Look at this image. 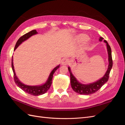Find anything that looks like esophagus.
<instances>
[{"mask_svg": "<svg viewBox=\"0 0 125 125\" xmlns=\"http://www.w3.org/2000/svg\"><path fill=\"white\" fill-rule=\"evenodd\" d=\"M69 60L67 59H63L62 60V65H67L69 63Z\"/></svg>", "mask_w": 125, "mask_h": 125, "instance_id": "1", "label": "esophagus"}]
</instances>
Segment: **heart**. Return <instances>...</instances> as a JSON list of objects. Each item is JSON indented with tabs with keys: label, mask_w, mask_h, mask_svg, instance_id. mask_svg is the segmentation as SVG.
Returning <instances> with one entry per match:
<instances>
[{
	"label": "heart",
	"mask_w": 125,
	"mask_h": 125,
	"mask_svg": "<svg viewBox=\"0 0 125 125\" xmlns=\"http://www.w3.org/2000/svg\"><path fill=\"white\" fill-rule=\"evenodd\" d=\"M80 39H81L82 41H86V40L87 41H86V42H88V40H87V39H88V38H87V36H86V35H82V36L80 37ZM87 45H88V44H87V43H86L85 44V46H86Z\"/></svg>",
	"instance_id": "heart-1"
}]
</instances>
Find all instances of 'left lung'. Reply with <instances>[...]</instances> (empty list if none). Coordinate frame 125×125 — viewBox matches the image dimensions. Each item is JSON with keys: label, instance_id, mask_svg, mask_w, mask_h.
Masks as SVG:
<instances>
[{"label": "left lung", "instance_id": "1", "mask_svg": "<svg viewBox=\"0 0 125 125\" xmlns=\"http://www.w3.org/2000/svg\"><path fill=\"white\" fill-rule=\"evenodd\" d=\"M104 40L103 37H100L99 41L100 42ZM104 42L106 44L107 52L108 55V62L109 64L108 66L107 70L104 76L100 80L97 81L92 83L83 84L79 82L77 79L74 77V75L71 73L70 68L68 67V70L70 75V83L72 89L74 92L77 93L83 94V95H90V94H93L97 92L101 87L103 86L109 78V73H110L111 69L113 66V60L112 57V51L110 46L108 44L106 40H104Z\"/></svg>", "mask_w": 125, "mask_h": 125}]
</instances>
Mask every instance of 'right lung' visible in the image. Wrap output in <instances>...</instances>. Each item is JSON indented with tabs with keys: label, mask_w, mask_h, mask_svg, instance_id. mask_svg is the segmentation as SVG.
<instances>
[{
	"label": "right lung",
	"mask_w": 125,
	"mask_h": 125,
	"mask_svg": "<svg viewBox=\"0 0 125 125\" xmlns=\"http://www.w3.org/2000/svg\"><path fill=\"white\" fill-rule=\"evenodd\" d=\"M37 32L35 30H32V31H30L27 33L25 34L24 35L22 36L21 37H20L19 39L18 40L16 44L15 45L14 51L16 50V49L19 46V45L27 39H28L29 37H31V36L35 35L37 34ZM60 65H58L57 67H56L54 69L52 70V71L50 75L48 78L47 80L45 82V83L41 85H36V86H30V85H25L24 84L22 83L19 80L18 78H17V75L15 73L14 69V66L13 63V57H12V62H11V67H12V69L13 70V77H14V80L16 84L21 88L22 90L26 93H27L29 94H31L32 95L34 96H38L40 95H42V94L46 93L47 91L50 88L51 86V84L52 83V77H53V74L55 73V72L56 71V70L59 68Z\"/></svg>",
	"instance_id": "obj_1"
}]
</instances>
